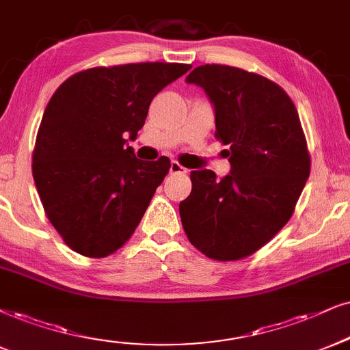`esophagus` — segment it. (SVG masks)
<instances>
[{"label":"esophagus","mask_w":350,"mask_h":350,"mask_svg":"<svg viewBox=\"0 0 350 350\" xmlns=\"http://www.w3.org/2000/svg\"><path fill=\"white\" fill-rule=\"evenodd\" d=\"M170 172H171V174H185L187 170H185L184 166H180L178 161H172L171 166H170Z\"/></svg>","instance_id":"34e87169"}]
</instances>
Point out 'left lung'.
<instances>
[{"label":"left lung","mask_w":350,"mask_h":350,"mask_svg":"<svg viewBox=\"0 0 350 350\" xmlns=\"http://www.w3.org/2000/svg\"><path fill=\"white\" fill-rule=\"evenodd\" d=\"M185 82L202 87L213 105L231 171L221 179L210 170L190 172L180 221L202 254L244 258L289 221L310 174L297 109L280 85L231 66H198Z\"/></svg>","instance_id":"1"}]
</instances>
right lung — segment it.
<instances>
[{"label": "right lung", "mask_w": 350, "mask_h": 350, "mask_svg": "<svg viewBox=\"0 0 350 350\" xmlns=\"http://www.w3.org/2000/svg\"><path fill=\"white\" fill-rule=\"evenodd\" d=\"M189 69L179 63L87 69L48 101L33 180L48 219L74 252L101 258L139 226L171 163L139 160L127 142L144 127L153 96Z\"/></svg>", "instance_id": "right-lung-1"}]
</instances>
